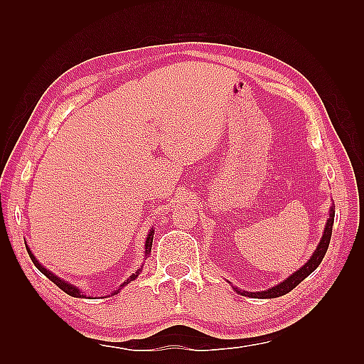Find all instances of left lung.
Instances as JSON below:
<instances>
[{"mask_svg":"<svg viewBox=\"0 0 364 364\" xmlns=\"http://www.w3.org/2000/svg\"><path fill=\"white\" fill-rule=\"evenodd\" d=\"M333 220H335V208L330 206V213H328V219L326 222V228H323L321 241H319L318 247H316V250L313 252L311 258L308 259L300 269H297L296 272L291 274L288 278H286V280L272 286V288L264 289V291H257V292L237 289L236 286L233 289L237 294H241V296L252 297V299H275V297H282V296H284V294H288L289 291H292L300 282H304L308 275L318 269V266L321 264V261L323 259V257H326L328 244H330V237H331V228H333Z\"/></svg>","mask_w":364,"mask_h":364,"instance_id":"1","label":"left lung"}]
</instances>
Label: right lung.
Instances as JSON below:
<instances>
[{
	"mask_svg": "<svg viewBox=\"0 0 364 364\" xmlns=\"http://www.w3.org/2000/svg\"><path fill=\"white\" fill-rule=\"evenodd\" d=\"M153 235H154V230H153V227H151L150 233L146 235V239H145V255H144L145 258L149 257V255L151 253ZM25 245H26V250H28V253H29V258L33 259V262H34V266H36L38 270H41V272H42V274H43L46 278H50V280H51L54 284L59 286V288L63 289L65 294H68V296H72V297H86V296H84V294L81 292V289H80V288H76L75 284H72V283H68V282L63 280V278H59L58 275H54V274L51 272V270H48V269H46V267H43V266L41 264V262L37 261V258L34 257V253L31 252V249H29V247H28V244H26V242H25ZM141 272H142V267H139V269L136 270V272H134L133 275H129V277L127 278V280L123 282V283L119 286V289H115V291L112 292V296H114V294H119V292H120V289H122V288H125V286H127L128 283H131V282H133V280H136V278L139 277V274H141Z\"/></svg>",
	"mask_w": 364,
	"mask_h": 364,
	"instance_id": "add662e5",
	"label": "right lung"
}]
</instances>
